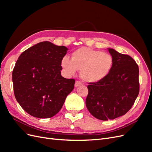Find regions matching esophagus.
I'll list each match as a JSON object with an SVG mask.
<instances>
[{"label": "esophagus", "mask_w": 152, "mask_h": 152, "mask_svg": "<svg viewBox=\"0 0 152 152\" xmlns=\"http://www.w3.org/2000/svg\"><path fill=\"white\" fill-rule=\"evenodd\" d=\"M82 84V83L80 81H76L75 82V86L77 87H79L80 86H81Z\"/></svg>", "instance_id": "esophagus-1"}]
</instances>
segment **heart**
I'll use <instances>...</instances> for the list:
<instances>
[{
    "label": "heart",
    "instance_id": "1",
    "mask_svg": "<svg viewBox=\"0 0 152 152\" xmlns=\"http://www.w3.org/2000/svg\"><path fill=\"white\" fill-rule=\"evenodd\" d=\"M113 65V59L110 54L87 47L73 51L71 59L65 56L61 61V66L66 74L72 75L77 70H80L81 79L92 84L105 79Z\"/></svg>",
    "mask_w": 152,
    "mask_h": 152
}]
</instances>
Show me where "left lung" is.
Returning <instances> with one entry per match:
<instances>
[{
  "mask_svg": "<svg viewBox=\"0 0 152 152\" xmlns=\"http://www.w3.org/2000/svg\"><path fill=\"white\" fill-rule=\"evenodd\" d=\"M108 51L113 65L108 75L97 83H89L86 104L99 120H113L125 115L134 104L140 92L139 68L134 59L113 49Z\"/></svg>",
  "mask_w": 152,
  "mask_h": 152,
  "instance_id": "obj_1",
  "label": "left lung"
}]
</instances>
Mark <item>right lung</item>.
<instances>
[{
  "label": "right lung",
  "instance_id": "add662e5",
  "mask_svg": "<svg viewBox=\"0 0 152 152\" xmlns=\"http://www.w3.org/2000/svg\"><path fill=\"white\" fill-rule=\"evenodd\" d=\"M68 49L44 41L23 52L12 71L14 93L30 115L50 118L59 112L75 80L61 76V59Z\"/></svg>",
  "mask_w": 152,
  "mask_h": 152
}]
</instances>
